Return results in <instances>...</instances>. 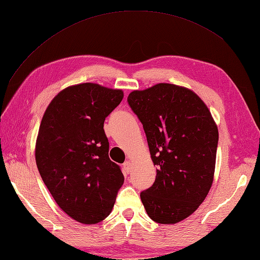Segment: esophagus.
<instances>
[{
  "instance_id": "1",
  "label": "esophagus",
  "mask_w": 260,
  "mask_h": 260,
  "mask_svg": "<svg viewBox=\"0 0 260 260\" xmlns=\"http://www.w3.org/2000/svg\"><path fill=\"white\" fill-rule=\"evenodd\" d=\"M123 169L125 171V173H129L131 172V169H132V162L131 161H126L123 164Z\"/></svg>"
}]
</instances>
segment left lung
<instances>
[{
  "mask_svg": "<svg viewBox=\"0 0 260 260\" xmlns=\"http://www.w3.org/2000/svg\"><path fill=\"white\" fill-rule=\"evenodd\" d=\"M127 102L143 124L156 178L141 192L153 221L173 224L189 217L213 182L219 133L196 92L173 84L132 91Z\"/></svg>",
  "mask_w": 260,
  "mask_h": 260,
  "instance_id": "obj_1",
  "label": "left lung"
}]
</instances>
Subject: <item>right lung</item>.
Segmentation results:
<instances>
[{
    "mask_svg": "<svg viewBox=\"0 0 260 260\" xmlns=\"http://www.w3.org/2000/svg\"><path fill=\"white\" fill-rule=\"evenodd\" d=\"M120 89L85 82L64 88L49 104L36 143L41 178L60 209L85 224L112 212L124 183L110 161L105 118L120 104Z\"/></svg>",
    "mask_w": 260,
    "mask_h": 260,
    "instance_id": "1",
    "label": "right lung"
}]
</instances>
